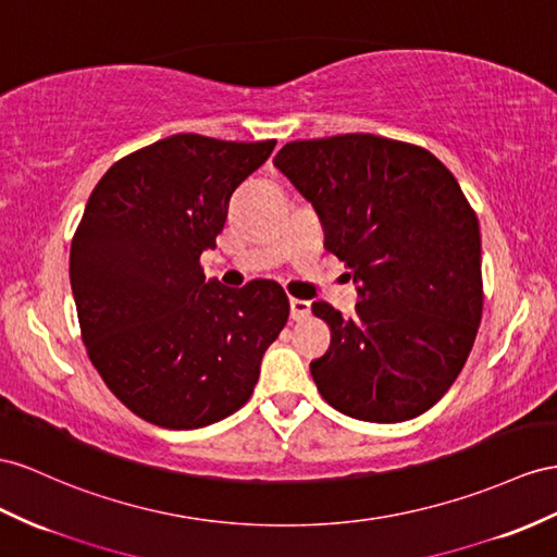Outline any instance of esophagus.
I'll list each match as a JSON object with an SVG mask.
<instances>
[{"instance_id": "esophagus-1", "label": "esophagus", "mask_w": 557, "mask_h": 557, "mask_svg": "<svg viewBox=\"0 0 557 557\" xmlns=\"http://www.w3.org/2000/svg\"><path fill=\"white\" fill-rule=\"evenodd\" d=\"M289 308L294 322H304L306 318H310V301H304V298H292Z\"/></svg>"}]
</instances>
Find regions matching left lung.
Segmentation results:
<instances>
[{
  "instance_id": "obj_1",
  "label": "left lung",
  "mask_w": 557,
  "mask_h": 557,
  "mask_svg": "<svg viewBox=\"0 0 557 557\" xmlns=\"http://www.w3.org/2000/svg\"><path fill=\"white\" fill-rule=\"evenodd\" d=\"M273 164L360 292L348 320L312 304L332 326L310 362L318 391L360 421L423 414L461 374L482 318L480 225L459 183L425 148L374 134L294 140Z\"/></svg>"
}]
</instances>
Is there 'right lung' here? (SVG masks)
<instances>
[{
  "label": "right lung",
  "mask_w": 557,
  "mask_h": 557,
  "mask_svg": "<svg viewBox=\"0 0 557 557\" xmlns=\"http://www.w3.org/2000/svg\"><path fill=\"white\" fill-rule=\"evenodd\" d=\"M275 143L162 138L112 164L84 209L70 249L82 341L117 400L154 425L231 417L287 324L280 284L227 289L199 265L235 188Z\"/></svg>",
  "instance_id": "obj_1"
}]
</instances>
